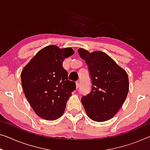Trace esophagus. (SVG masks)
<instances>
[{
  "label": "esophagus",
  "mask_w": 150,
  "mask_h": 150,
  "mask_svg": "<svg viewBox=\"0 0 150 150\" xmlns=\"http://www.w3.org/2000/svg\"><path fill=\"white\" fill-rule=\"evenodd\" d=\"M79 81H77L76 82V88L78 89L79 88Z\"/></svg>",
  "instance_id": "34e87169"
}]
</instances>
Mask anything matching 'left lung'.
<instances>
[{
	"instance_id": "left-lung-1",
	"label": "left lung",
	"mask_w": 150,
	"mask_h": 150,
	"mask_svg": "<svg viewBox=\"0 0 150 150\" xmlns=\"http://www.w3.org/2000/svg\"><path fill=\"white\" fill-rule=\"evenodd\" d=\"M78 52L88 67L91 90L81 101L91 120L103 122L115 116L126 100L129 77L112 59L101 51L89 53L83 48Z\"/></svg>"
}]
</instances>
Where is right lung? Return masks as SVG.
I'll return each instance as SVG.
<instances>
[{
	"instance_id": "obj_1",
	"label": "right lung",
	"mask_w": 150,
	"mask_h": 150,
	"mask_svg": "<svg viewBox=\"0 0 150 150\" xmlns=\"http://www.w3.org/2000/svg\"><path fill=\"white\" fill-rule=\"evenodd\" d=\"M71 48L50 45L40 50L23 68L21 74L25 96L35 114L45 120L61 117L67 102L76 88L68 79L62 62L72 56Z\"/></svg>"
}]
</instances>
